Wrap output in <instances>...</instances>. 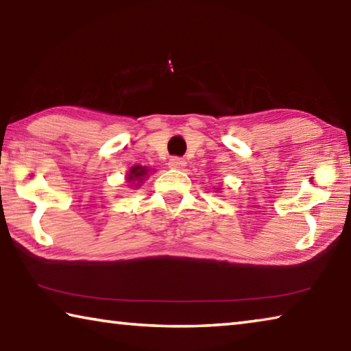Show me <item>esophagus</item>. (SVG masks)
Wrapping results in <instances>:
<instances>
[{
	"instance_id": "34e87169",
	"label": "esophagus",
	"mask_w": 351,
	"mask_h": 351,
	"mask_svg": "<svg viewBox=\"0 0 351 351\" xmlns=\"http://www.w3.org/2000/svg\"><path fill=\"white\" fill-rule=\"evenodd\" d=\"M186 161H184V159H181V158H171L170 161H169V167L170 169H176V170H182L184 167H186Z\"/></svg>"
}]
</instances>
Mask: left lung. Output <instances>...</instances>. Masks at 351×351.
I'll return each instance as SVG.
<instances>
[{"label":"left lung","mask_w":351,"mask_h":351,"mask_svg":"<svg viewBox=\"0 0 351 351\" xmlns=\"http://www.w3.org/2000/svg\"><path fill=\"white\" fill-rule=\"evenodd\" d=\"M219 190H221V189H219Z\"/></svg>","instance_id":"left-lung-1"}]
</instances>
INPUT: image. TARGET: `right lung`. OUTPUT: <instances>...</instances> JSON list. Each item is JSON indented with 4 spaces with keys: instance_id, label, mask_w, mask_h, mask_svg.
<instances>
[{
    "instance_id": "add662e5",
    "label": "right lung",
    "mask_w": 351,
    "mask_h": 351,
    "mask_svg": "<svg viewBox=\"0 0 351 351\" xmlns=\"http://www.w3.org/2000/svg\"><path fill=\"white\" fill-rule=\"evenodd\" d=\"M150 171L153 170L144 167V165H133V167H130L125 180L130 186L138 189L142 186V182H144L145 178H148V175H150Z\"/></svg>"
}]
</instances>
